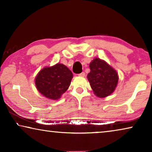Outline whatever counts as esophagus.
Instances as JSON below:
<instances>
[{
  "instance_id": "1",
  "label": "esophagus",
  "mask_w": 152,
  "mask_h": 152,
  "mask_svg": "<svg viewBox=\"0 0 152 152\" xmlns=\"http://www.w3.org/2000/svg\"><path fill=\"white\" fill-rule=\"evenodd\" d=\"M78 76H80V77H84V76H85V72H82V73L79 74Z\"/></svg>"
}]
</instances>
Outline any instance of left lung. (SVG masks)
<instances>
[{
    "label": "left lung",
    "mask_w": 152,
    "mask_h": 152,
    "mask_svg": "<svg viewBox=\"0 0 152 152\" xmlns=\"http://www.w3.org/2000/svg\"><path fill=\"white\" fill-rule=\"evenodd\" d=\"M87 74L91 87L94 94L100 98L112 94L118 84L119 76L116 70L105 61L95 58L89 64Z\"/></svg>",
    "instance_id": "obj_1"
}]
</instances>
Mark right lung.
Segmentation results:
<instances>
[{"mask_svg":"<svg viewBox=\"0 0 152 152\" xmlns=\"http://www.w3.org/2000/svg\"><path fill=\"white\" fill-rule=\"evenodd\" d=\"M73 74L62 63L45 67L37 74L35 83L37 89L45 98L53 100L61 98L68 89Z\"/></svg>","mask_w":152,"mask_h":152,"instance_id":"add662e5","label":"right lung"}]
</instances>
